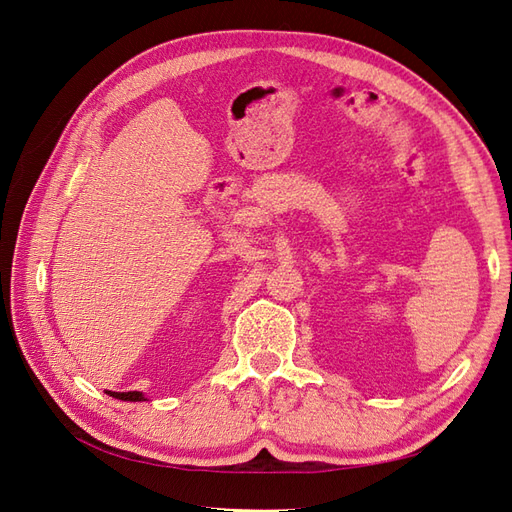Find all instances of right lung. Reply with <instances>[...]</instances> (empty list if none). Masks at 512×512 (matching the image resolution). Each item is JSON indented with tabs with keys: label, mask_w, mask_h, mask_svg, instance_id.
<instances>
[{
	"label": "right lung",
	"mask_w": 512,
	"mask_h": 512,
	"mask_svg": "<svg viewBox=\"0 0 512 512\" xmlns=\"http://www.w3.org/2000/svg\"><path fill=\"white\" fill-rule=\"evenodd\" d=\"M106 395H111L121 401H147V397L141 391H128V393H115V391H106Z\"/></svg>",
	"instance_id": "add662e5"
}]
</instances>
